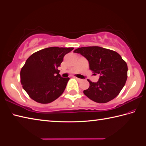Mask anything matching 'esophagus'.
<instances>
[{"label": "esophagus", "mask_w": 146, "mask_h": 146, "mask_svg": "<svg viewBox=\"0 0 146 146\" xmlns=\"http://www.w3.org/2000/svg\"><path fill=\"white\" fill-rule=\"evenodd\" d=\"M74 78H75L76 80H78V81H81L82 80V79H79V78H77V77H74Z\"/></svg>", "instance_id": "esophagus-1"}]
</instances>
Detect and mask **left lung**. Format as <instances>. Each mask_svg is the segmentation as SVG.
<instances>
[{"mask_svg":"<svg viewBox=\"0 0 146 146\" xmlns=\"http://www.w3.org/2000/svg\"><path fill=\"white\" fill-rule=\"evenodd\" d=\"M74 52L86 57L89 69L100 75L97 82L88 80L89 87L84 90L87 98L106 103L118 96L127 78V65L117 52L98 46L80 47Z\"/></svg>","mask_w":146,"mask_h":146,"instance_id":"1","label":"left lung"}]
</instances>
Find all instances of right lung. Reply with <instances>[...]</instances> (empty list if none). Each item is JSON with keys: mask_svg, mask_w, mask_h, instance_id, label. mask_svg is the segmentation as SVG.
I'll return each mask as SVG.
<instances>
[{"mask_svg": "<svg viewBox=\"0 0 146 146\" xmlns=\"http://www.w3.org/2000/svg\"><path fill=\"white\" fill-rule=\"evenodd\" d=\"M73 47H52L32 54L21 70V82L29 97L41 104L53 102L62 94L69 78L59 74L58 67Z\"/></svg>", "mask_w": 146, "mask_h": 146, "instance_id": "obj_1", "label": "right lung"}]
</instances>
